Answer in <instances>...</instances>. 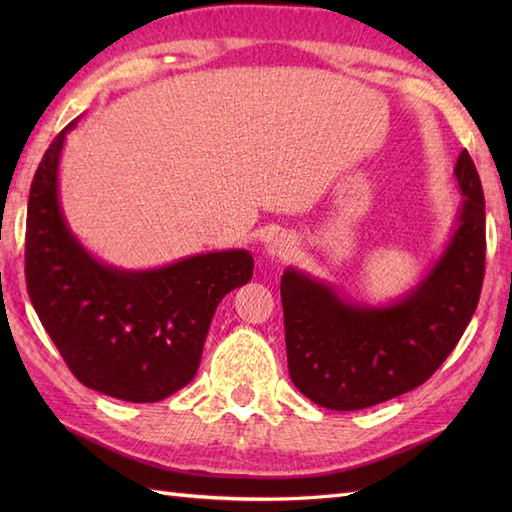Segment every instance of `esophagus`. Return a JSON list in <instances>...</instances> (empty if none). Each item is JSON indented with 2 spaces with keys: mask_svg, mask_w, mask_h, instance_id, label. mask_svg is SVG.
I'll return each instance as SVG.
<instances>
[{
  "mask_svg": "<svg viewBox=\"0 0 512 512\" xmlns=\"http://www.w3.org/2000/svg\"><path fill=\"white\" fill-rule=\"evenodd\" d=\"M292 239H290V235H277L275 239H270V244H268V253L273 255V257H286V255H290V250H292Z\"/></svg>",
  "mask_w": 512,
  "mask_h": 512,
  "instance_id": "esophagus-1",
  "label": "esophagus"
}]
</instances>
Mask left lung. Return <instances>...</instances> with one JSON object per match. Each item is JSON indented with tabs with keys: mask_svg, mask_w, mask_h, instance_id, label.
I'll return each mask as SVG.
<instances>
[{
	"mask_svg": "<svg viewBox=\"0 0 512 512\" xmlns=\"http://www.w3.org/2000/svg\"><path fill=\"white\" fill-rule=\"evenodd\" d=\"M458 228L431 273L409 295L367 308L295 268L281 277L288 372L312 402L356 411L416 389L447 361L477 308L486 264L484 191L462 151Z\"/></svg>",
	"mask_w": 512,
	"mask_h": 512,
	"instance_id": "1",
	"label": "left lung"
}]
</instances>
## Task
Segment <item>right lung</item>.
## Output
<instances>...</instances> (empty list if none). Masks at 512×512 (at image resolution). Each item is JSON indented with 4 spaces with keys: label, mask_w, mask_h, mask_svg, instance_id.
I'll return each instance as SVG.
<instances>
[{
    "label": "right lung",
    "mask_w": 512,
    "mask_h": 512,
    "mask_svg": "<svg viewBox=\"0 0 512 512\" xmlns=\"http://www.w3.org/2000/svg\"><path fill=\"white\" fill-rule=\"evenodd\" d=\"M61 129L30 184L26 284L32 308L85 387L127 402H158L191 383L211 319L253 277L248 250H220L156 270L101 264L59 204Z\"/></svg>",
    "instance_id": "add662e5"
}]
</instances>
